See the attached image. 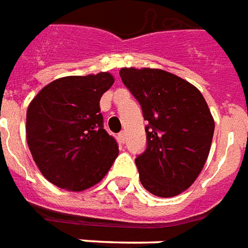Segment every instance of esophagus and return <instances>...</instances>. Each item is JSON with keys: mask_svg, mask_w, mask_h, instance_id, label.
<instances>
[{"mask_svg": "<svg viewBox=\"0 0 248 248\" xmlns=\"http://www.w3.org/2000/svg\"><path fill=\"white\" fill-rule=\"evenodd\" d=\"M119 139H120L121 141L124 143V141H125V132H120V133H119Z\"/></svg>", "mask_w": 248, "mask_h": 248, "instance_id": "34e87169", "label": "esophagus"}]
</instances>
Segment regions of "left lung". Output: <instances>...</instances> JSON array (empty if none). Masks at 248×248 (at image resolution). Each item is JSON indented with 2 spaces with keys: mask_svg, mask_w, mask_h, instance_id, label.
<instances>
[{
  "mask_svg": "<svg viewBox=\"0 0 248 248\" xmlns=\"http://www.w3.org/2000/svg\"><path fill=\"white\" fill-rule=\"evenodd\" d=\"M121 81L143 109L147 148L135 159L143 187L172 198L191 187L210 154L215 123L196 87L170 72L121 68Z\"/></svg>",
  "mask_w": 248,
  "mask_h": 248,
  "instance_id": "left-lung-1",
  "label": "left lung"
}]
</instances>
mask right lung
Returning a JSON list of instances; mask_svg holds the SVG:
<instances>
[{
  "label": "right lung",
  "mask_w": 248,
  "mask_h": 248,
  "mask_svg": "<svg viewBox=\"0 0 248 248\" xmlns=\"http://www.w3.org/2000/svg\"><path fill=\"white\" fill-rule=\"evenodd\" d=\"M113 81L108 72L61 77L28 107L26 141L33 160L60 188L78 192L97 184L119 155L100 113V99Z\"/></svg>",
  "instance_id": "obj_1"
}]
</instances>
